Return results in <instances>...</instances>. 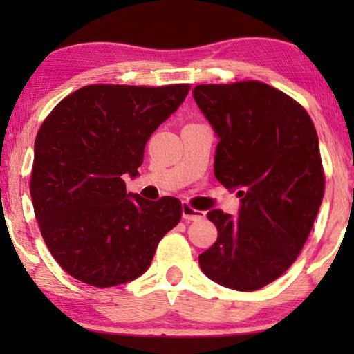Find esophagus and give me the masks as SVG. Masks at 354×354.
I'll return each mask as SVG.
<instances>
[{
	"mask_svg": "<svg viewBox=\"0 0 354 354\" xmlns=\"http://www.w3.org/2000/svg\"><path fill=\"white\" fill-rule=\"evenodd\" d=\"M182 217L185 221H200L205 217V212L198 211V209H195V207H192L188 205H183L182 206Z\"/></svg>",
	"mask_w": 354,
	"mask_h": 354,
	"instance_id": "obj_1",
	"label": "esophagus"
}]
</instances>
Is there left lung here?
Returning a JSON list of instances; mask_svg holds the SVG:
<instances>
[{"label": "left lung", "instance_id": "left-lung-1", "mask_svg": "<svg viewBox=\"0 0 354 354\" xmlns=\"http://www.w3.org/2000/svg\"><path fill=\"white\" fill-rule=\"evenodd\" d=\"M193 100L219 138L214 176L240 198L239 216L207 212L217 240L200 268L222 287L254 292L295 263L316 221L317 132L303 106L263 82L198 85Z\"/></svg>", "mask_w": 354, "mask_h": 354}]
</instances>
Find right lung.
I'll list each match as a JSON object with an SVG mask.
<instances>
[{"mask_svg": "<svg viewBox=\"0 0 354 354\" xmlns=\"http://www.w3.org/2000/svg\"><path fill=\"white\" fill-rule=\"evenodd\" d=\"M190 85H88L51 111L33 147L30 196L43 240L80 282L106 288L140 277L182 203L127 193L145 145L187 98Z\"/></svg>", "mask_w": 354, "mask_h": 354, "instance_id": "1", "label": "right lung"}]
</instances>
